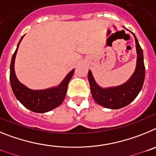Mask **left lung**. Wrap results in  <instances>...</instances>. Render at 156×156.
Listing matches in <instances>:
<instances>
[{"instance_id":"1","label":"left lung","mask_w":156,"mask_h":156,"mask_svg":"<svg viewBox=\"0 0 156 156\" xmlns=\"http://www.w3.org/2000/svg\"><path fill=\"white\" fill-rule=\"evenodd\" d=\"M133 35L137 48V66L134 73L127 82L115 87L101 88L96 83L90 70L88 72V81L94 100L105 108L118 109L127 105L134 100L142 88L145 76L144 56L137 37Z\"/></svg>"}]
</instances>
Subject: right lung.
Instances as JSON below:
<instances>
[{
	"instance_id": "right-lung-1",
	"label": "right lung",
	"mask_w": 156,
	"mask_h": 156,
	"mask_svg": "<svg viewBox=\"0 0 156 156\" xmlns=\"http://www.w3.org/2000/svg\"><path fill=\"white\" fill-rule=\"evenodd\" d=\"M23 37L24 36H23L21 40L19 41L17 48L12 58L10 66L11 87L16 98L26 108L34 112L44 113V112H47L55 108L62 103L66 97L68 83L74 73V69L70 71L69 73L66 76L62 82L56 87L49 88L45 90H31L23 85L18 80L16 73H15V67H14L18 48Z\"/></svg>"
}]
</instances>
